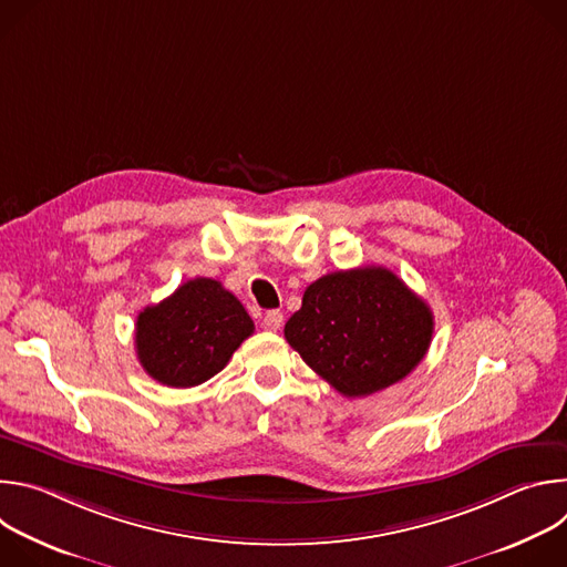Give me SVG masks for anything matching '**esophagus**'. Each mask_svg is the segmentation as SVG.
Here are the masks:
<instances>
[{
  "label": "esophagus",
  "instance_id": "esophagus-1",
  "mask_svg": "<svg viewBox=\"0 0 567 567\" xmlns=\"http://www.w3.org/2000/svg\"><path fill=\"white\" fill-rule=\"evenodd\" d=\"M282 320H285L282 311L271 309V311H267V313L262 316V328L269 330V332H278V330L282 328Z\"/></svg>",
  "mask_w": 567,
  "mask_h": 567
}]
</instances>
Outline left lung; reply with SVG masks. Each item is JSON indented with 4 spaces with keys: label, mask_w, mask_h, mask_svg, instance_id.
<instances>
[{
    "label": "left lung",
    "mask_w": 567,
    "mask_h": 567,
    "mask_svg": "<svg viewBox=\"0 0 567 567\" xmlns=\"http://www.w3.org/2000/svg\"><path fill=\"white\" fill-rule=\"evenodd\" d=\"M285 339L341 394L365 396L420 365L433 339V311L383 267L334 271L305 289Z\"/></svg>",
    "instance_id": "obj_1"
}]
</instances>
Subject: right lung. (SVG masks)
<instances>
[{"mask_svg":"<svg viewBox=\"0 0 567 567\" xmlns=\"http://www.w3.org/2000/svg\"><path fill=\"white\" fill-rule=\"evenodd\" d=\"M254 330L247 309L221 282L195 278L138 313L136 357L158 383L193 388L224 370Z\"/></svg>","mask_w":567,"mask_h":567,"instance_id":"1","label":"right lung"}]
</instances>
